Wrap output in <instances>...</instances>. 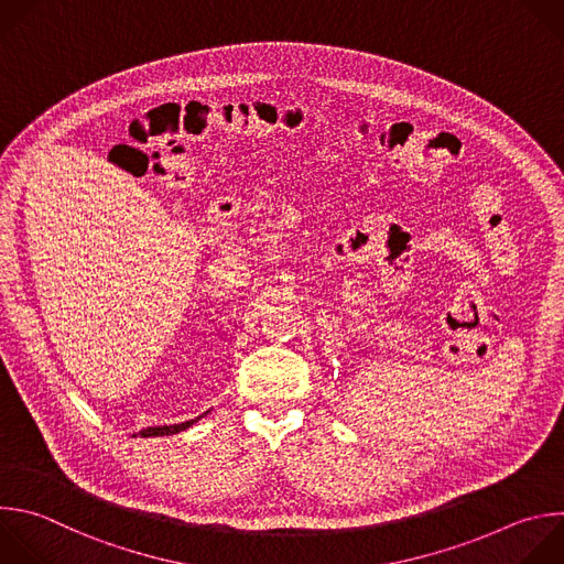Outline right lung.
<instances>
[{
    "label": "right lung",
    "instance_id": "right-lung-1",
    "mask_svg": "<svg viewBox=\"0 0 564 564\" xmlns=\"http://www.w3.org/2000/svg\"><path fill=\"white\" fill-rule=\"evenodd\" d=\"M208 414V412H206ZM199 419H204V414L202 416H197V419H193V421H185V423H178V425H161V427H145V430H141L139 432V436L141 438H150V436H172V434H178V432H183V430H187V427H193Z\"/></svg>",
    "mask_w": 564,
    "mask_h": 564
}]
</instances>
